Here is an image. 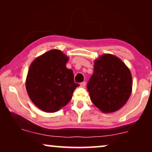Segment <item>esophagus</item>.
<instances>
[{
	"instance_id": "esophagus-1",
	"label": "esophagus",
	"mask_w": 152,
	"mask_h": 152,
	"mask_svg": "<svg viewBox=\"0 0 152 152\" xmlns=\"http://www.w3.org/2000/svg\"><path fill=\"white\" fill-rule=\"evenodd\" d=\"M86 82H82L80 84V86H82V87H85V86H86Z\"/></svg>"
}]
</instances>
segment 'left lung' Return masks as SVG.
Masks as SVG:
<instances>
[{
	"instance_id": "left-lung-1",
	"label": "left lung",
	"mask_w": 152,
	"mask_h": 152,
	"mask_svg": "<svg viewBox=\"0 0 152 152\" xmlns=\"http://www.w3.org/2000/svg\"><path fill=\"white\" fill-rule=\"evenodd\" d=\"M87 89L91 102L102 112H115L125 104L132 94V73L120 58L104 54L95 60Z\"/></svg>"
}]
</instances>
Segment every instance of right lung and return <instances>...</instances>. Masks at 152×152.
Returning <instances> with one entry per match:
<instances>
[{"label": "right lung", "mask_w": 152, "mask_h": 152, "mask_svg": "<svg viewBox=\"0 0 152 152\" xmlns=\"http://www.w3.org/2000/svg\"><path fill=\"white\" fill-rule=\"evenodd\" d=\"M68 57L61 50H50L30 64L26 81L27 92L33 103L47 113H54L67 104L78 84L71 69L66 68Z\"/></svg>", "instance_id": "1"}]
</instances>
